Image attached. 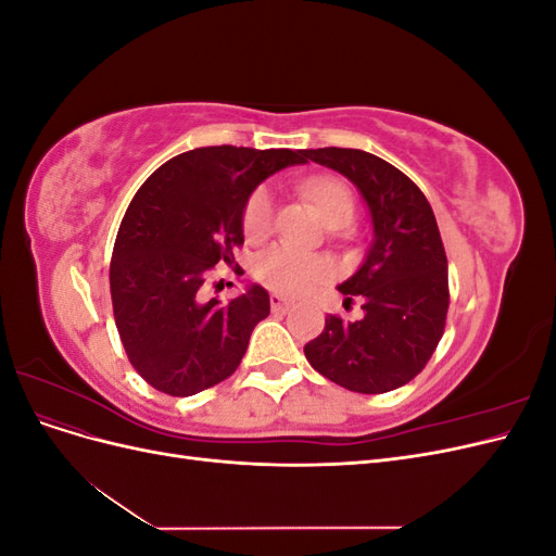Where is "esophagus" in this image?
Masks as SVG:
<instances>
[{"label":"esophagus","mask_w":556,"mask_h":556,"mask_svg":"<svg viewBox=\"0 0 556 556\" xmlns=\"http://www.w3.org/2000/svg\"><path fill=\"white\" fill-rule=\"evenodd\" d=\"M271 308L276 313H288L292 308V301L285 299L282 294H271Z\"/></svg>","instance_id":"obj_1"}]
</instances>
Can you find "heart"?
<instances>
[{
    "label": "heart",
    "instance_id": "b5f03b06",
    "mask_svg": "<svg viewBox=\"0 0 556 556\" xmlns=\"http://www.w3.org/2000/svg\"><path fill=\"white\" fill-rule=\"evenodd\" d=\"M306 194L323 208L331 225H348L355 215V194L339 178H313L306 185ZM276 227V197L268 185L252 190L243 206V233L250 241H260ZM257 278L268 288L299 296L317 290L331 278L327 260L308 255L290 245H274L264 250L255 262Z\"/></svg>",
    "mask_w": 556,
    "mask_h": 556
}]
</instances>
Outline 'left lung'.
Segmentation results:
<instances>
[{
	"mask_svg": "<svg viewBox=\"0 0 556 556\" xmlns=\"http://www.w3.org/2000/svg\"><path fill=\"white\" fill-rule=\"evenodd\" d=\"M357 185L374 223V243L355 276L339 285L345 306L364 315L345 323L327 315L325 331L306 343L311 366L359 394H382L410 382L445 331L447 257L422 190L396 166L355 148L306 150Z\"/></svg>",
	"mask_w": 556,
	"mask_h": 556,
	"instance_id": "obj_1",
	"label": "left lung"
}]
</instances>
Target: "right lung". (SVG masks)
<instances>
[{"label":"right lung","instance_id":"right-lung-1","mask_svg":"<svg viewBox=\"0 0 556 556\" xmlns=\"http://www.w3.org/2000/svg\"><path fill=\"white\" fill-rule=\"evenodd\" d=\"M304 162L306 150L290 148H194L164 162L134 194L113 245V317L131 366L157 392L192 396L239 368L252 329L271 311L268 292L250 285L223 304L201 299L199 288L243 245L252 190Z\"/></svg>","mask_w":556,"mask_h":556}]
</instances>
